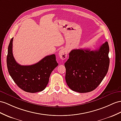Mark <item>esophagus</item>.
<instances>
[{"label":"esophagus","instance_id":"obj_1","mask_svg":"<svg viewBox=\"0 0 121 121\" xmlns=\"http://www.w3.org/2000/svg\"><path fill=\"white\" fill-rule=\"evenodd\" d=\"M59 57L62 60L66 59L67 56V52L66 49H65L64 48L61 49L59 52Z\"/></svg>","mask_w":121,"mask_h":121}]
</instances>
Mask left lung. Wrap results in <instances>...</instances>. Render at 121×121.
I'll return each instance as SVG.
<instances>
[{
    "mask_svg": "<svg viewBox=\"0 0 121 121\" xmlns=\"http://www.w3.org/2000/svg\"><path fill=\"white\" fill-rule=\"evenodd\" d=\"M109 48L106 41L97 50L73 49L64 64L65 80L72 91L80 93L94 91L106 75L109 65Z\"/></svg>",
    "mask_w": 121,
    "mask_h": 121,
    "instance_id": "left-lung-1",
    "label": "left lung"
}]
</instances>
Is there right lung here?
<instances>
[{
	"label": "right lung",
	"mask_w": 121,
	"mask_h": 121,
	"mask_svg": "<svg viewBox=\"0 0 121 121\" xmlns=\"http://www.w3.org/2000/svg\"><path fill=\"white\" fill-rule=\"evenodd\" d=\"M12 38L9 43L7 64L10 75L17 85L26 92L35 93L44 90L51 73L58 66L56 56H47L31 65H21L16 62L12 52Z\"/></svg>",
	"instance_id": "1"
}]
</instances>
